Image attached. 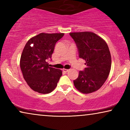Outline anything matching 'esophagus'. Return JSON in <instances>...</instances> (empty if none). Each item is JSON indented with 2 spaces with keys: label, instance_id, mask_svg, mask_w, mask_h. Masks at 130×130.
Listing matches in <instances>:
<instances>
[{
  "label": "esophagus",
  "instance_id": "obj_1",
  "mask_svg": "<svg viewBox=\"0 0 130 130\" xmlns=\"http://www.w3.org/2000/svg\"><path fill=\"white\" fill-rule=\"evenodd\" d=\"M63 71L64 72L67 73V72H69V70H68V69H63Z\"/></svg>",
  "mask_w": 130,
  "mask_h": 130
}]
</instances>
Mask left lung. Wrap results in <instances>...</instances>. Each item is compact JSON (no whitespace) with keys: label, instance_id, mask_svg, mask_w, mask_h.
<instances>
[{"label":"left lung","instance_id":"left-lung-1","mask_svg":"<svg viewBox=\"0 0 130 130\" xmlns=\"http://www.w3.org/2000/svg\"><path fill=\"white\" fill-rule=\"evenodd\" d=\"M80 58L85 60L87 67L80 71L73 80L75 88L83 93H90L100 89L109 76L111 56L106 42L92 32H72Z\"/></svg>","mask_w":130,"mask_h":130}]
</instances>
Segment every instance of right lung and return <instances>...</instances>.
<instances>
[{
  "label": "right lung",
  "instance_id": "1",
  "mask_svg": "<svg viewBox=\"0 0 130 130\" xmlns=\"http://www.w3.org/2000/svg\"><path fill=\"white\" fill-rule=\"evenodd\" d=\"M64 35L41 33L26 42L21 57V70L25 80L35 92L49 93L56 88L62 71L49 67L48 63L51 59L56 43Z\"/></svg>",
  "mask_w": 130,
  "mask_h": 130
}]
</instances>
